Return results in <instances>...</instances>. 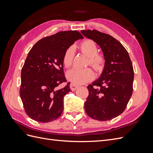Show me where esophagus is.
Segmentation results:
<instances>
[{
	"label": "esophagus",
	"instance_id": "1",
	"mask_svg": "<svg viewBox=\"0 0 153 153\" xmlns=\"http://www.w3.org/2000/svg\"><path fill=\"white\" fill-rule=\"evenodd\" d=\"M70 87L72 91H76L77 88H78L79 86L76 85V84H74V83H71L70 85Z\"/></svg>",
	"mask_w": 153,
	"mask_h": 153
}]
</instances>
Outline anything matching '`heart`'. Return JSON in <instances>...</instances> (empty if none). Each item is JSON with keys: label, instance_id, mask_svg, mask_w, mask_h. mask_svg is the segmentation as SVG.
Listing matches in <instances>:
<instances>
[{"label": "heart", "instance_id": "obj_1", "mask_svg": "<svg viewBox=\"0 0 153 153\" xmlns=\"http://www.w3.org/2000/svg\"><path fill=\"white\" fill-rule=\"evenodd\" d=\"M80 50L82 53L89 56L87 65H91L97 72L102 71L105 66V58L102 54L98 53V47L95 41L86 39L81 42ZM76 53L74 46H70L66 48L63 54L62 63L66 68L72 66ZM67 79L74 84H83L91 81L95 77L93 70L90 68H74L68 71L66 74Z\"/></svg>", "mask_w": 153, "mask_h": 153}]
</instances>
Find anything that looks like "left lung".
Returning <instances> with one entry per match:
<instances>
[{
	"mask_svg": "<svg viewBox=\"0 0 153 153\" xmlns=\"http://www.w3.org/2000/svg\"><path fill=\"white\" fill-rule=\"evenodd\" d=\"M81 33L99 45L106 60L101 76L87 86L85 112L94 120H112L124 111L132 95L134 71L130 57L111 35L90 30Z\"/></svg>",
	"mask_w": 153,
	"mask_h": 153,
	"instance_id": "obj_1",
	"label": "left lung"
}]
</instances>
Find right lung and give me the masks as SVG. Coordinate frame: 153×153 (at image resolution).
I'll use <instances>...</instances> for the list:
<instances>
[{
  "instance_id": "right-lung-1",
  "label": "right lung",
  "mask_w": 153,
  "mask_h": 153,
  "mask_svg": "<svg viewBox=\"0 0 153 153\" xmlns=\"http://www.w3.org/2000/svg\"><path fill=\"white\" fill-rule=\"evenodd\" d=\"M83 37L77 31L58 32L41 39L31 48L21 72L19 95L27 115L42 123L56 120L63 112V99L70 91V83L57 86L65 77L62 57L74 41Z\"/></svg>"
}]
</instances>
